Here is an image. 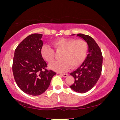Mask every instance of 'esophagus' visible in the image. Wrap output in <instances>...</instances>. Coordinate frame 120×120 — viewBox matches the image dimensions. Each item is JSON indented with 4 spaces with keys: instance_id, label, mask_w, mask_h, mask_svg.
<instances>
[{
    "instance_id": "obj_1",
    "label": "esophagus",
    "mask_w": 120,
    "mask_h": 120,
    "mask_svg": "<svg viewBox=\"0 0 120 120\" xmlns=\"http://www.w3.org/2000/svg\"><path fill=\"white\" fill-rule=\"evenodd\" d=\"M60 75L63 77H64V78H66V77L68 76V74H60Z\"/></svg>"
}]
</instances>
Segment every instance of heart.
<instances>
[{"label":"heart","mask_w":120,"mask_h":120,"mask_svg":"<svg viewBox=\"0 0 120 120\" xmlns=\"http://www.w3.org/2000/svg\"><path fill=\"white\" fill-rule=\"evenodd\" d=\"M53 44L57 51H63L60 55L62 60H56L50 64V68L56 71H64L69 68L70 65L71 68L79 66L87 55L88 45L83 40L60 38L54 40ZM41 53L48 62H51L55 57V51L48 45L42 46Z\"/></svg>","instance_id":"heart-1"}]
</instances>
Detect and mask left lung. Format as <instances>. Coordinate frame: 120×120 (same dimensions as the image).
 Instances as JSON below:
<instances>
[{
	"mask_svg": "<svg viewBox=\"0 0 120 120\" xmlns=\"http://www.w3.org/2000/svg\"><path fill=\"white\" fill-rule=\"evenodd\" d=\"M76 35L87 42L88 54L80 67L70 74L75 79L70 87L76 92L83 93L92 89L99 80L102 70L103 56L99 46L92 38L83 34Z\"/></svg>",
	"mask_w": 120,
	"mask_h": 120,
	"instance_id": "8db88e82",
	"label": "left lung"
}]
</instances>
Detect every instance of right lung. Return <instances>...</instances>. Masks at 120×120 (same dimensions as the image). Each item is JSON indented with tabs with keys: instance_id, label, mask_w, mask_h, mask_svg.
I'll use <instances>...</instances> for the list:
<instances>
[{
	"instance_id": "add662e5",
	"label": "right lung",
	"mask_w": 120,
	"mask_h": 120,
	"mask_svg": "<svg viewBox=\"0 0 120 120\" xmlns=\"http://www.w3.org/2000/svg\"><path fill=\"white\" fill-rule=\"evenodd\" d=\"M42 34H33L26 38L15 51L12 64L14 79L19 87L32 96L43 93L56 74L47 70L41 49L43 45Z\"/></svg>"
}]
</instances>
